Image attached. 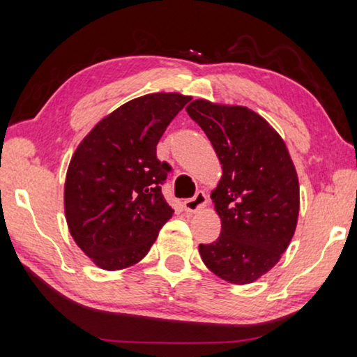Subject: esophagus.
I'll return each mask as SVG.
<instances>
[{
	"instance_id": "esophagus-1",
	"label": "esophagus",
	"mask_w": 357,
	"mask_h": 357,
	"mask_svg": "<svg viewBox=\"0 0 357 357\" xmlns=\"http://www.w3.org/2000/svg\"><path fill=\"white\" fill-rule=\"evenodd\" d=\"M206 204H208L206 195H204L203 192H198L195 197L189 198V200L184 202V209H185V213L193 214V213H198V211L206 208Z\"/></svg>"
}]
</instances>
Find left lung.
Returning a JSON list of instances; mask_svg holds the SVG:
<instances>
[{"instance_id": "8db88e82", "label": "left lung", "mask_w": 357, "mask_h": 357, "mask_svg": "<svg viewBox=\"0 0 357 357\" xmlns=\"http://www.w3.org/2000/svg\"><path fill=\"white\" fill-rule=\"evenodd\" d=\"M222 165L211 192L220 236L200 244L206 268L228 283L249 285L279 263L299 217V179L283 138L243 105L195 99L185 107Z\"/></svg>"}]
</instances>
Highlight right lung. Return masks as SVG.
I'll use <instances>...</instances> for the list:
<instances>
[{
  "label": "right lung",
  "instance_id": "right-lung-1",
  "mask_svg": "<svg viewBox=\"0 0 357 357\" xmlns=\"http://www.w3.org/2000/svg\"><path fill=\"white\" fill-rule=\"evenodd\" d=\"M179 93H153L102 118L72 154L64 183L70 236L98 268L121 271L146 257L174 211L160 184L170 170L155 146L189 102Z\"/></svg>",
  "mask_w": 357,
  "mask_h": 357
}]
</instances>
